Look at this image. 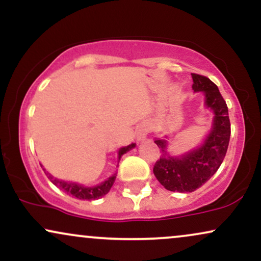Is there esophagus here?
I'll return each mask as SVG.
<instances>
[{
    "mask_svg": "<svg viewBox=\"0 0 261 261\" xmlns=\"http://www.w3.org/2000/svg\"><path fill=\"white\" fill-rule=\"evenodd\" d=\"M146 135H147V128H146V127H142L141 130H139V139L140 140L145 139Z\"/></svg>",
    "mask_w": 261,
    "mask_h": 261,
    "instance_id": "34e87169",
    "label": "esophagus"
}]
</instances>
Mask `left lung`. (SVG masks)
<instances>
[{"mask_svg":"<svg viewBox=\"0 0 261 261\" xmlns=\"http://www.w3.org/2000/svg\"><path fill=\"white\" fill-rule=\"evenodd\" d=\"M191 76L193 89L203 92L206 107L215 113L214 127L208 137L201 147L179 158L167 155L166 140L154 141L163 152V155L154 163L155 178L167 190L178 193L195 191L217 172L227 153L230 137L228 108L217 86L201 74L191 73Z\"/></svg>","mask_w":261,"mask_h":261,"instance_id":"obj_1","label":"left lung"}]
</instances>
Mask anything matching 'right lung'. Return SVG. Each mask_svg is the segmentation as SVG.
<instances>
[{
  "label": "right lung",
  "instance_id": "right-lung-1",
  "mask_svg": "<svg viewBox=\"0 0 261 261\" xmlns=\"http://www.w3.org/2000/svg\"><path fill=\"white\" fill-rule=\"evenodd\" d=\"M134 147H135V143H131V145L126 146V147H122L119 149V160H120L122 154L126 153L127 151H130V149ZM41 168H43V166H41ZM44 173L46 174V176L50 179V181H51L54 185H56L59 189L64 190L66 194H68V195H72L80 200H97V199H100V197H103L104 195H107V194L109 193L110 189H112L116 178V174H114L113 176H110L108 180L101 182L100 185H97V187H93V188H86L83 187V185L76 184V182H67L64 180H59V179L54 178L51 174H49L45 169H44Z\"/></svg>",
  "mask_w": 261,
  "mask_h": 261
}]
</instances>
